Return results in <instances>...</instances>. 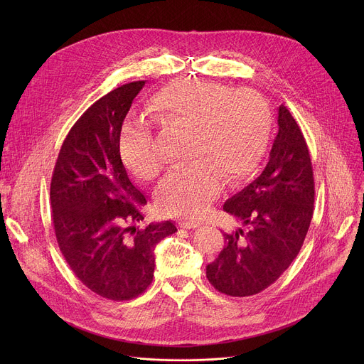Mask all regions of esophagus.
Here are the masks:
<instances>
[{"mask_svg":"<svg viewBox=\"0 0 364 364\" xmlns=\"http://www.w3.org/2000/svg\"><path fill=\"white\" fill-rule=\"evenodd\" d=\"M178 226L183 228V229H196L200 226L198 222H194V220H187V219H180L178 220Z\"/></svg>","mask_w":364,"mask_h":364,"instance_id":"esophagus-1","label":"esophagus"}]
</instances>
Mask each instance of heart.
I'll use <instances>...</instances> for the list:
<instances>
[{
    "label": "heart",
    "instance_id": "obj_1",
    "mask_svg": "<svg viewBox=\"0 0 364 364\" xmlns=\"http://www.w3.org/2000/svg\"><path fill=\"white\" fill-rule=\"evenodd\" d=\"M149 117L167 129L186 131L183 160L155 190L160 209L198 218L219 188L245 178L262 159L271 125L267 100L252 90H232L198 80H177L155 93ZM127 168L141 180L159 176L163 164L146 125H125L119 138Z\"/></svg>",
    "mask_w": 364,
    "mask_h": 364
}]
</instances>
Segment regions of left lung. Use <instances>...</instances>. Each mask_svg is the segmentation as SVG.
Listing matches in <instances>:
<instances>
[{
  "mask_svg": "<svg viewBox=\"0 0 364 364\" xmlns=\"http://www.w3.org/2000/svg\"><path fill=\"white\" fill-rule=\"evenodd\" d=\"M223 210L246 229L225 236L205 267L222 294L249 296L274 284L296 257L314 212V177L304 135L289 111L278 108V134L265 170L226 200Z\"/></svg>",
  "mask_w": 364,
  "mask_h": 364,
  "instance_id": "left-lung-1",
  "label": "left lung"
}]
</instances>
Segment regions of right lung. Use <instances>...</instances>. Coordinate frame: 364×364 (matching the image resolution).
<instances>
[{
	"instance_id": "add662e5",
	"label": "right lung",
	"mask_w": 364,
	"mask_h": 364,
	"mask_svg": "<svg viewBox=\"0 0 364 364\" xmlns=\"http://www.w3.org/2000/svg\"><path fill=\"white\" fill-rule=\"evenodd\" d=\"M145 80L102 96L68 134L55 166L50 201L59 247L75 275L95 294L127 301L152 282L155 246L177 232L171 220H144L146 197L121 160L124 119Z\"/></svg>"
}]
</instances>
